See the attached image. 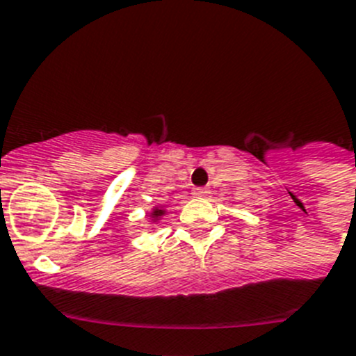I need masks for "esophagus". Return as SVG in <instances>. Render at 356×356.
<instances>
[{"mask_svg": "<svg viewBox=\"0 0 356 356\" xmlns=\"http://www.w3.org/2000/svg\"><path fill=\"white\" fill-rule=\"evenodd\" d=\"M207 195H209V189L207 188H195L193 189V197L204 198V197H207Z\"/></svg>", "mask_w": 356, "mask_h": 356, "instance_id": "esophagus-1", "label": "esophagus"}]
</instances>
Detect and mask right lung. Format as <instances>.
Masks as SVG:
<instances>
[{
  "instance_id": "obj_1",
  "label": "right lung",
  "mask_w": 356,
  "mask_h": 356,
  "mask_svg": "<svg viewBox=\"0 0 356 356\" xmlns=\"http://www.w3.org/2000/svg\"><path fill=\"white\" fill-rule=\"evenodd\" d=\"M165 214H167L165 207L154 205V207H152V211L149 212V223H158L159 219H161V216H165Z\"/></svg>"
}]
</instances>
